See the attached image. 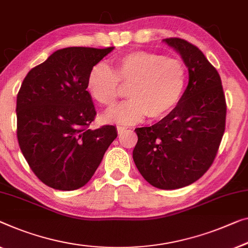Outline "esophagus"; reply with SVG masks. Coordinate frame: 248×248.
Here are the masks:
<instances>
[{"label": "esophagus", "instance_id": "1", "mask_svg": "<svg viewBox=\"0 0 248 248\" xmlns=\"http://www.w3.org/2000/svg\"><path fill=\"white\" fill-rule=\"evenodd\" d=\"M125 130H127V128H125V127H118L117 128V131H118V134H119V135H123Z\"/></svg>", "mask_w": 248, "mask_h": 248}]
</instances>
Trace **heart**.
I'll return each instance as SVG.
<instances>
[{"instance_id": "b5f03b06", "label": "heart", "mask_w": 248, "mask_h": 248, "mask_svg": "<svg viewBox=\"0 0 248 248\" xmlns=\"http://www.w3.org/2000/svg\"><path fill=\"white\" fill-rule=\"evenodd\" d=\"M187 81V66L182 60L138 50L117 57L113 70L102 62L94 64L87 90L95 102L111 109L121 94V84L130 87V100L103 116L107 123L127 125L147 116L154 120L169 116L183 100Z\"/></svg>"}]
</instances>
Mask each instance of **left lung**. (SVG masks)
Returning a JSON list of instances; mask_svg holds the SVG:
<instances>
[{
  "mask_svg": "<svg viewBox=\"0 0 248 248\" xmlns=\"http://www.w3.org/2000/svg\"><path fill=\"white\" fill-rule=\"evenodd\" d=\"M164 41L182 55L189 81L169 116L135 129L138 142L132 157L150 185L177 189L198 180L215 160L226 124V100L219 73L197 46L179 38Z\"/></svg>",
  "mask_w": 248,
  "mask_h": 248,
  "instance_id": "1",
  "label": "left lung"
}]
</instances>
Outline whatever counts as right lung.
Segmentation results:
<instances>
[{
  "label": "right lung",
  "mask_w": 248,
  "mask_h": 248,
  "mask_svg": "<svg viewBox=\"0 0 248 248\" xmlns=\"http://www.w3.org/2000/svg\"><path fill=\"white\" fill-rule=\"evenodd\" d=\"M112 50H58L30 70L21 84L16 97L18 146L46 186L59 190L83 187L117 138L114 125L89 129L97 112L87 91L91 68Z\"/></svg>",
  "instance_id": "obj_1"
}]
</instances>
